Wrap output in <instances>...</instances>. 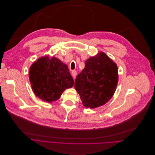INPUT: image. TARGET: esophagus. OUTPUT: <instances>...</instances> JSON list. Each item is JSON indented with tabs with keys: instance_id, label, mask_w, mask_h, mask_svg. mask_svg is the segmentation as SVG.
Returning <instances> with one entry per match:
<instances>
[{
	"instance_id": "obj_1",
	"label": "esophagus",
	"mask_w": 155,
	"mask_h": 155,
	"mask_svg": "<svg viewBox=\"0 0 155 155\" xmlns=\"http://www.w3.org/2000/svg\"><path fill=\"white\" fill-rule=\"evenodd\" d=\"M71 74H72V77H73L74 78H75L76 76V75H77V72H76V71H72V72H71Z\"/></svg>"
}]
</instances>
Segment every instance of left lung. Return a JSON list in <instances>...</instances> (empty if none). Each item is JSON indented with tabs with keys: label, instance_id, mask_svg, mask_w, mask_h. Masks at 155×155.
Instances as JSON below:
<instances>
[{
	"label": "left lung",
	"instance_id": "1",
	"mask_svg": "<svg viewBox=\"0 0 155 155\" xmlns=\"http://www.w3.org/2000/svg\"><path fill=\"white\" fill-rule=\"evenodd\" d=\"M118 77L117 64L104 52L88 58L74 83L83 105L95 108L105 105L114 94Z\"/></svg>",
	"mask_w": 155,
	"mask_h": 155
}]
</instances>
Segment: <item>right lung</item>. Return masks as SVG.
I'll use <instances>...</instances> for the list:
<instances>
[{"label": "right lung", "mask_w": 155, "mask_h": 155, "mask_svg": "<svg viewBox=\"0 0 155 155\" xmlns=\"http://www.w3.org/2000/svg\"><path fill=\"white\" fill-rule=\"evenodd\" d=\"M29 78L35 95L48 103L59 99L65 90L74 85L67 65L55 57L39 58L30 67Z\"/></svg>", "instance_id": "right-lung-1"}]
</instances>
